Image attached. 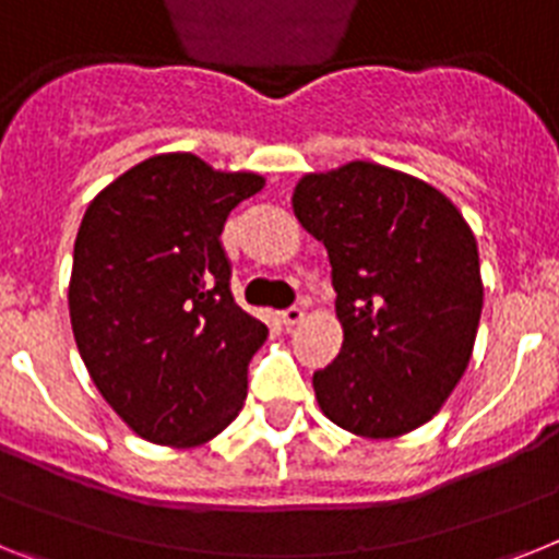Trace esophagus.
I'll return each instance as SVG.
<instances>
[{
  "label": "esophagus",
  "instance_id": "obj_1",
  "mask_svg": "<svg viewBox=\"0 0 559 559\" xmlns=\"http://www.w3.org/2000/svg\"><path fill=\"white\" fill-rule=\"evenodd\" d=\"M304 318H307L304 307H287L284 312H281V321H284V326H295V323H301Z\"/></svg>",
  "mask_w": 559,
  "mask_h": 559
}]
</instances>
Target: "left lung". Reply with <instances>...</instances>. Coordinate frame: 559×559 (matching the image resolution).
<instances>
[{"label": "left lung", "instance_id": "obj_1", "mask_svg": "<svg viewBox=\"0 0 559 559\" xmlns=\"http://www.w3.org/2000/svg\"><path fill=\"white\" fill-rule=\"evenodd\" d=\"M293 210L330 252L344 326L337 358L312 374L321 412L372 440L424 426L475 349V233L443 192L372 162L304 176Z\"/></svg>", "mask_w": 559, "mask_h": 559}]
</instances>
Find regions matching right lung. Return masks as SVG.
<instances>
[{
  "mask_svg": "<svg viewBox=\"0 0 559 559\" xmlns=\"http://www.w3.org/2000/svg\"><path fill=\"white\" fill-rule=\"evenodd\" d=\"M261 187L258 173L164 153L84 213L68 289L73 337L102 397L150 443L201 447L241 412L266 326L229 293L222 229Z\"/></svg>",
  "mask_w": 559,
  "mask_h": 559,
  "instance_id": "1",
  "label": "right lung"
}]
</instances>
